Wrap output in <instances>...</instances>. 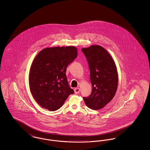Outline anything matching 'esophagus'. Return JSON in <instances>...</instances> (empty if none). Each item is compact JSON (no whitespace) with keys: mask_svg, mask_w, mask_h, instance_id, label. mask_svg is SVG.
<instances>
[{"mask_svg":"<svg viewBox=\"0 0 150 150\" xmlns=\"http://www.w3.org/2000/svg\"><path fill=\"white\" fill-rule=\"evenodd\" d=\"M74 92H75V94H79V92H80V89H79V88H75V89H74Z\"/></svg>","mask_w":150,"mask_h":150,"instance_id":"34e87169","label":"esophagus"}]
</instances>
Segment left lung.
I'll return each mask as SVG.
<instances>
[{
    "instance_id": "8db88e82",
    "label": "left lung",
    "mask_w": 150,
    "mask_h": 150,
    "mask_svg": "<svg viewBox=\"0 0 150 150\" xmlns=\"http://www.w3.org/2000/svg\"><path fill=\"white\" fill-rule=\"evenodd\" d=\"M90 70L91 94L83 97L87 107L94 110L105 107L115 95L118 84L116 64L108 52L100 45L81 49Z\"/></svg>"
}]
</instances>
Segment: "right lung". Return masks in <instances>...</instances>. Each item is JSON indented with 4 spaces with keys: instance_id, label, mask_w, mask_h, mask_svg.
<instances>
[{
    "instance_id": "right-lung-1",
    "label": "right lung",
    "mask_w": 150,
    "mask_h": 150,
    "mask_svg": "<svg viewBox=\"0 0 150 150\" xmlns=\"http://www.w3.org/2000/svg\"><path fill=\"white\" fill-rule=\"evenodd\" d=\"M77 56L78 50L74 46L46 48L36 55L30 70L29 86L40 106L56 111L74 93L69 86L66 71Z\"/></svg>"
}]
</instances>
